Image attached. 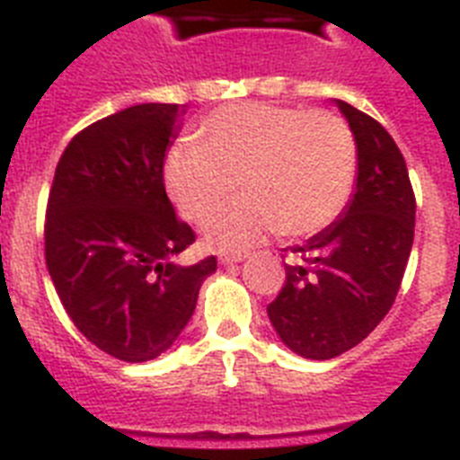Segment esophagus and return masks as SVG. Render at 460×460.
<instances>
[{
  "label": "esophagus",
  "mask_w": 460,
  "mask_h": 460,
  "mask_svg": "<svg viewBox=\"0 0 460 460\" xmlns=\"http://www.w3.org/2000/svg\"><path fill=\"white\" fill-rule=\"evenodd\" d=\"M245 252H222V255H219V262L222 264H236V262H243V260H245Z\"/></svg>",
  "instance_id": "obj_1"
}]
</instances>
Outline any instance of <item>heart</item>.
Instances as JSON below:
<instances>
[{
    "label": "heart",
    "mask_w": 460,
    "mask_h": 460,
    "mask_svg": "<svg viewBox=\"0 0 460 460\" xmlns=\"http://www.w3.org/2000/svg\"><path fill=\"white\" fill-rule=\"evenodd\" d=\"M193 144L172 146L163 184L186 222L203 224L241 189L245 198L208 224L219 250H248L274 231L305 238L342 215L359 170L352 127L328 111L231 103L212 111Z\"/></svg>",
    "instance_id": "heart-1"
}]
</instances>
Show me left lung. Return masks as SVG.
<instances>
[{"label": "left lung", "instance_id": "8db88e82", "mask_svg": "<svg viewBox=\"0 0 460 460\" xmlns=\"http://www.w3.org/2000/svg\"><path fill=\"white\" fill-rule=\"evenodd\" d=\"M359 170L342 217L290 252L286 283L267 314L279 338L305 359H333L359 345L394 305L416 226L404 155L387 129L345 101Z\"/></svg>", "mask_w": 460, "mask_h": 460}]
</instances>
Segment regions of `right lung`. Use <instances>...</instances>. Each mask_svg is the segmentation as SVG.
I'll return each mask as SVG.
<instances>
[{
  "label": "right lung",
  "instance_id": "1",
  "mask_svg": "<svg viewBox=\"0 0 460 460\" xmlns=\"http://www.w3.org/2000/svg\"><path fill=\"white\" fill-rule=\"evenodd\" d=\"M177 103H139L84 127L66 146L44 219V257L84 338L120 361H148L179 338L215 255L177 264L196 234L163 184Z\"/></svg>",
  "mask_w": 460,
  "mask_h": 460
}]
</instances>
